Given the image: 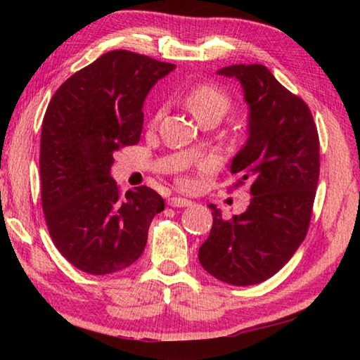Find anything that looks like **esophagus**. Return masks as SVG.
<instances>
[{
  "instance_id": "esophagus-1",
  "label": "esophagus",
  "mask_w": 360,
  "mask_h": 360,
  "mask_svg": "<svg viewBox=\"0 0 360 360\" xmlns=\"http://www.w3.org/2000/svg\"><path fill=\"white\" fill-rule=\"evenodd\" d=\"M168 205L173 206V208H187V206H192V202L182 197H172L168 198Z\"/></svg>"
}]
</instances>
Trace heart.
I'll list each match as a JSON object with an SVG mask.
<instances>
[{
	"mask_svg": "<svg viewBox=\"0 0 360 360\" xmlns=\"http://www.w3.org/2000/svg\"><path fill=\"white\" fill-rule=\"evenodd\" d=\"M186 105L193 117L202 122L208 117L222 119L231 105L230 96L212 84H198L188 90Z\"/></svg>",
	"mask_w": 360,
	"mask_h": 360,
	"instance_id": "heart-1",
	"label": "heart"
}]
</instances>
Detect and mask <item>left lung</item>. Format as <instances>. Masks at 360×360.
I'll return each instance as SVG.
<instances>
[{"label": "left lung", "instance_id": "left-lung-1", "mask_svg": "<svg viewBox=\"0 0 360 360\" xmlns=\"http://www.w3.org/2000/svg\"><path fill=\"white\" fill-rule=\"evenodd\" d=\"M217 75L241 84L248 105V139L230 173L251 184L243 214L222 219L216 205L198 260L211 276L252 285L288 264L307 236L319 181L318 129L302 98L264 65H230Z\"/></svg>", "mask_w": 360, "mask_h": 360}]
</instances>
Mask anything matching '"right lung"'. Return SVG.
I'll use <instances>...</instances> for the list:
<instances>
[{
  "label": "right lung",
  "mask_w": 360,
  "mask_h": 360,
  "mask_svg": "<svg viewBox=\"0 0 360 360\" xmlns=\"http://www.w3.org/2000/svg\"><path fill=\"white\" fill-rule=\"evenodd\" d=\"M176 68L148 56L111 51L60 85L42 120L41 200L60 254L89 275H109L143 254L163 198L141 186L120 195L114 152L136 144L143 105Z\"/></svg>",
  "instance_id": "add662e5"
}]
</instances>
